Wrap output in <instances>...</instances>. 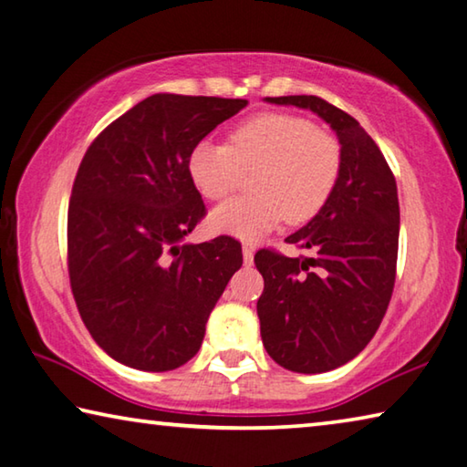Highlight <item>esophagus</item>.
<instances>
[{
  "mask_svg": "<svg viewBox=\"0 0 467 467\" xmlns=\"http://www.w3.org/2000/svg\"><path fill=\"white\" fill-rule=\"evenodd\" d=\"M242 256H244V265L250 266L252 263H254V250H252V246H244L242 248Z\"/></svg>",
  "mask_w": 467,
  "mask_h": 467,
  "instance_id": "obj_1",
  "label": "esophagus"
}]
</instances>
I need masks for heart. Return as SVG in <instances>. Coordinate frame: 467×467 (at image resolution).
<instances>
[{"mask_svg":"<svg viewBox=\"0 0 467 467\" xmlns=\"http://www.w3.org/2000/svg\"><path fill=\"white\" fill-rule=\"evenodd\" d=\"M244 171H256V194L219 204L211 211L209 227L256 242L285 219L304 223L323 209L339 180V140L306 118L261 113L242 121L229 144L201 140L190 150L188 173L209 201L232 194Z\"/></svg>","mask_w":467,"mask_h":467,"instance_id":"1","label":"heart"}]
</instances>
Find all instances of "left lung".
Returning <instances> with one entry per match:
<instances>
[{
	"instance_id": "8db88e82",
	"label": "left lung",
	"mask_w": 467,
	"mask_h": 467,
	"mask_svg": "<svg viewBox=\"0 0 467 467\" xmlns=\"http://www.w3.org/2000/svg\"><path fill=\"white\" fill-rule=\"evenodd\" d=\"M265 101L317 113L341 147L331 198L285 238L315 256L287 258L273 250L254 256L265 279L256 312L266 354L292 372H328L368 346L391 300L400 244L397 183L377 142L346 111L315 95Z\"/></svg>"
}]
</instances>
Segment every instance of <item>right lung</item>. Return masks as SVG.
<instances>
[{"label": "right lung", "mask_w": 467, "mask_h": 467, "mask_svg": "<svg viewBox=\"0 0 467 467\" xmlns=\"http://www.w3.org/2000/svg\"><path fill=\"white\" fill-rule=\"evenodd\" d=\"M246 99L150 95L107 126L76 173L67 271L78 312L113 360L144 372L180 368L242 266L238 240L183 238L204 217L188 157Z\"/></svg>", "instance_id": "add662e5"}]
</instances>
